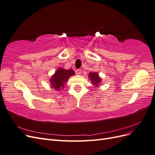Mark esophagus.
Masks as SVG:
<instances>
[{
  "instance_id": "34e87169",
  "label": "esophagus",
  "mask_w": 155,
  "mask_h": 155,
  "mask_svg": "<svg viewBox=\"0 0 155 155\" xmlns=\"http://www.w3.org/2000/svg\"><path fill=\"white\" fill-rule=\"evenodd\" d=\"M81 70L80 69H77V70H76V74L77 75L81 74Z\"/></svg>"
}]
</instances>
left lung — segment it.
I'll return each mask as SVG.
<instances>
[{"label": "left lung", "instance_id": "1", "mask_svg": "<svg viewBox=\"0 0 155 155\" xmlns=\"http://www.w3.org/2000/svg\"><path fill=\"white\" fill-rule=\"evenodd\" d=\"M88 76H89V78H90V79L92 81V83L94 85L97 86L98 84L100 83V81H101V79L99 77V75H98L97 73L90 72Z\"/></svg>", "mask_w": 155, "mask_h": 155}]
</instances>
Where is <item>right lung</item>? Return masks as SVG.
<instances>
[{
	"instance_id": "1",
	"label": "right lung",
	"mask_w": 155,
	"mask_h": 155,
	"mask_svg": "<svg viewBox=\"0 0 155 155\" xmlns=\"http://www.w3.org/2000/svg\"><path fill=\"white\" fill-rule=\"evenodd\" d=\"M74 74L72 69L64 70L59 68L50 79L51 87L55 90L59 91L61 88H63L64 83H67L69 77L73 76Z\"/></svg>"
}]
</instances>
